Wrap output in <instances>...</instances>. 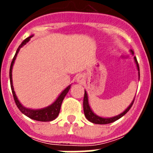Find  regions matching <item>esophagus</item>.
Listing matches in <instances>:
<instances>
[{"instance_id":"esophagus-1","label":"esophagus","mask_w":153,"mask_h":153,"mask_svg":"<svg viewBox=\"0 0 153 153\" xmlns=\"http://www.w3.org/2000/svg\"><path fill=\"white\" fill-rule=\"evenodd\" d=\"M76 81H77L78 83H83V81H84V77L82 75L77 76H76Z\"/></svg>"}]
</instances>
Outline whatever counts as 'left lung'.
<instances>
[{
    "label": "left lung",
    "instance_id": "1",
    "mask_svg": "<svg viewBox=\"0 0 153 153\" xmlns=\"http://www.w3.org/2000/svg\"><path fill=\"white\" fill-rule=\"evenodd\" d=\"M131 53H132V54H133V51H131ZM134 60H135V63L136 64V67H137V70H138V74H139V79H140V67H139V63H138L137 60H136V57L134 56ZM134 100L135 98L133 99V100L132 102H131V104L129 105L127 109H126L125 111L123 112L122 113H120V115L118 116H116V117H110V118H103V117H100L96 115L95 113H93L92 111L91 108H90V105H89V100H88V96H87V93L86 92L85 90V93H84V98H83V111H84V114H85V117L87 120L90 121V122L93 123H95V124H108V123H111L115 122V121H117V120L120 119L122 117H123L124 115L127 113V112L129 111L130 108L132 107V104L134 102Z\"/></svg>",
    "mask_w": 153,
    "mask_h": 153
}]
</instances>
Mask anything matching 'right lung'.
<instances>
[{"mask_svg":"<svg viewBox=\"0 0 153 153\" xmlns=\"http://www.w3.org/2000/svg\"><path fill=\"white\" fill-rule=\"evenodd\" d=\"M33 36V35L28 36L27 38H26L24 41L21 43V44L18 47L17 51H16V53L13 56V60H12L11 64H10V87H11L12 93H13V97L14 99V101H15V103L17 105V108L20 109V111L22 113H24L25 116H27L29 118L32 119V120H36V121H40V122H50V121H52V120H55L56 117H58L59 113H60V107H61V104L63 102V99L66 97V95L67 94V93L69 92L70 89V86H68L67 88L65 89L63 92L60 94V96L57 97L55 102H53L51 105H50L49 106H47L45 108H43V109H27V108L24 107L21 102H19L18 99H17V96L15 94V92L13 90V82H12V68H13V65L14 61H15V59L17 57V55L19 51L21 49V47L27 43L30 38Z\"/></svg>","mask_w":153,"mask_h":153,"instance_id":"add662e5","label":"right lung"}]
</instances>
